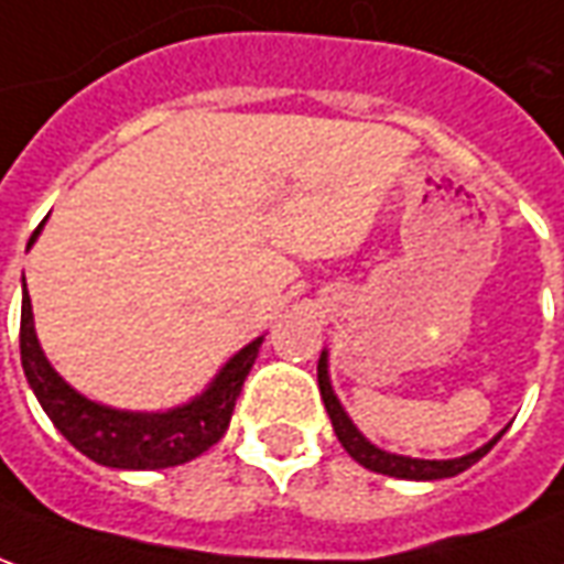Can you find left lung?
I'll return each mask as SVG.
<instances>
[{"mask_svg": "<svg viewBox=\"0 0 564 564\" xmlns=\"http://www.w3.org/2000/svg\"><path fill=\"white\" fill-rule=\"evenodd\" d=\"M318 390H322L324 409L330 414L333 433L336 438L343 442V447L348 451L351 459H357L360 466L369 468V471H378V475H388V478H402V480H442V478H454L459 471H466L468 466H475L480 456L490 454V447L499 442L505 430L499 435H492L490 442L471 454L454 456V459H417V456H402V454H390L384 447H378L369 442L367 435L360 433L355 426V421L348 417V412L343 409L339 397L333 393L330 384V372H327V351H322V360H318Z\"/></svg>", "mask_w": 564, "mask_h": 564, "instance_id": "obj_1", "label": "left lung"}]
</instances>
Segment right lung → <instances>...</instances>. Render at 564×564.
I'll return each mask as SVG.
<instances>
[{
    "label": "right lung",
    "instance_id": "add662e5",
    "mask_svg": "<svg viewBox=\"0 0 564 564\" xmlns=\"http://www.w3.org/2000/svg\"><path fill=\"white\" fill-rule=\"evenodd\" d=\"M44 228L41 221L29 246ZM264 336L228 357V364L213 376L207 388L183 405L167 412H126L113 405L89 400L65 381L51 367L47 355L41 351L35 322H32V300H29L26 279H23V310H20V360L35 400L47 412L53 426L72 442L93 463L108 468H171L183 466L219 442L234 405L240 397L242 381L252 369L258 348Z\"/></svg>",
    "mask_w": 564,
    "mask_h": 564
}]
</instances>
